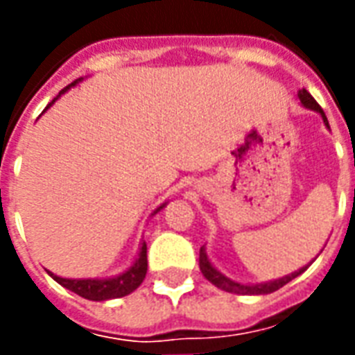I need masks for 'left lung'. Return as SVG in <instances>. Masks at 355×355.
Here are the masks:
<instances>
[{
	"mask_svg": "<svg viewBox=\"0 0 355 355\" xmlns=\"http://www.w3.org/2000/svg\"><path fill=\"white\" fill-rule=\"evenodd\" d=\"M297 96H298V101H300V104H302L304 108L312 110V112H315V114H320V117L323 119V125H325L329 131H331L325 112L321 110V106L318 104V102L313 101L312 94L308 93L306 89H298ZM312 262H310V264H312ZM310 264H308V266H310ZM308 266H302L300 270H297V272H291V274L283 275V277H279V279H272V282L241 283V282H236V279H230V277H228V275H224L223 272L218 270V268H215V264H213V262H211V259H209L205 245L200 249L201 274L205 275V277H207L209 282L213 283L215 287L226 291V293H234V295H270V293H274V291L282 289L285 283L293 282V279H295V277H298V275L302 274V272H306V268Z\"/></svg>",
	"mask_w": 355,
	"mask_h": 355,
	"instance_id": "8db88e82",
	"label": "left lung"
}]
</instances>
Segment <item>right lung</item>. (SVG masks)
<instances>
[{
  "label": "right lung",
  "mask_w": 355,
  "mask_h": 355,
  "mask_svg": "<svg viewBox=\"0 0 355 355\" xmlns=\"http://www.w3.org/2000/svg\"><path fill=\"white\" fill-rule=\"evenodd\" d=\"M80 81L83 80H76L73 83H70L68 87H64L60 93L53 98V101L47 104V108L43 110V114L47 112V110L55 104V102L62 96L64 93H68L70 89L76 87ZM42 114V116H43ZM169 201H165L162 203L159 207L155 209L152 216L157 215L159 211H162L165 205H167ZM146 241L144 239H140L139 243V253L135 257V261L131 262V266L123 270L121 274L112 275V277H81V279H72V277H60V275L53 274L49 272V275L55 279L57 283H60L62 287H66L68 291H72L76 295H80V297L87 298V300H94V302H102V300H112V298H121L127 297V295H131L132 291L139 289V285L144 282V277H146V270H148V257H146Z\"/></svg>",
  "instance_id": "obj_1"
}]
</instances>
